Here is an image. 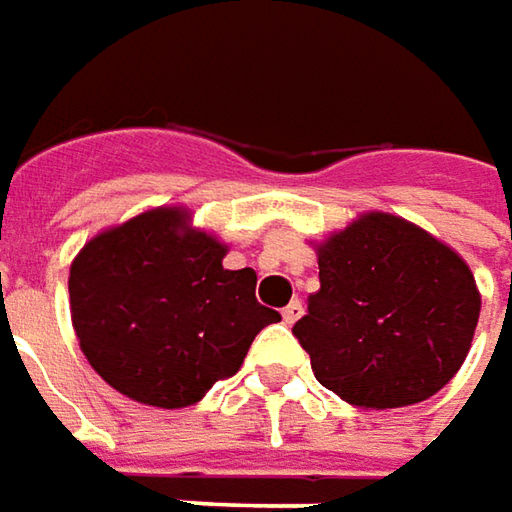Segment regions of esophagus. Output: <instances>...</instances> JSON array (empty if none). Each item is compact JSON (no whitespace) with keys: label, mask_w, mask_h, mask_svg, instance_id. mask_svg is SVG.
I'll use <instances>...</instances> for the list:
<instances>
[{"label":"esophagus","mask_w":512,"mask_h":512,"mask_svg":"<svg viewBox=\"0 0 512 512\" xmlns=\"http://www.w3.org/2000/svg\"><path fill=\"white\" fill-rule=\"evenodd\" d=\"M302 313H305V307H302V302H290V305L282 310V319H285L287 325H296L299 319H302Z\"/></svg>","instance_id":"1"}]
</instances>
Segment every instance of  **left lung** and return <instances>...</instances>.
<instances>
[{"mask_svg": "<svg viewBox=\"0 0 512 512\" xmlns=\"http://www.w3.org/2000/svg\"><path fill=\"white\" fill-rule=\"evenodd\" d=\"M322 287L293 336L319 384L356 407H407L470 353L482 293L462 256L402 216L367 210L316 242Z\"/></svg>", "mask_w": 512, "mask_h": 512, "instance_id": "left-lung-1", "label": "left lung"}]
</instances>
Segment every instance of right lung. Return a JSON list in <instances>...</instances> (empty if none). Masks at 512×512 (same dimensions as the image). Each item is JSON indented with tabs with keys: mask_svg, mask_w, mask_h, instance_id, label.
<instances>
[{
	"mask_svg": "<svg viewBox=\"0 0 512 512\" xmlns=\"http://www.w3.org/2000/svg\"><path fill=\"white\" fill-rule=\"evenodd\" d=\"M227 245L187 207H150L105 227L70 262V322L90 367L133 402L179 410L233 376L262 327L256 270H227Z\"/></svg>",
	"mask_w": 512,
	"mask_h": 512,
	"instance_id": "add662e5",
	"label": "right lung"
}]
</instances>
